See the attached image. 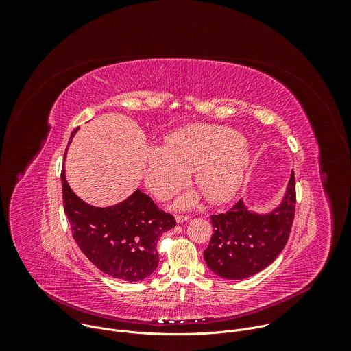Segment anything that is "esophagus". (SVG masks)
<instances>
[{
	"label": "esophagus",
	"mask_w": 351,
	"mask_h": 351,
	"mask_svg": "<svg viewBox=\"0 0 351 351\" xmlns=\"http://www.w3.org/2000/svg\"><path fill=\"white\" fill-rule=\"evenodd\" d=\"M175 219H176V222H178V223H183V222L189 221V219H190V217H189V215H176V217H175Z\"/></svg>",
	"instance_id": "obj_1"
}]
</instances>
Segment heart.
Segmentation results:
<instances>
[{"label": "heart", "mask_w": 351, "mask_h": 351, "mask_svg": "<svg viewBox=\"0 0 351 351\" xmlns=\"http://www.w3.org/2000/svg\"><path fill=\"white\" fill-rule=\"evenodd\" d=\"M165 145L145 149V184L167 198L180 189L193 171L194 182L210 203L230 199L240 189L250 165V149L243 136L226 126L197 123L167 136ZM194 191L180 197L179 206L197 202Z\"/></svg>", "instance_id": "heart-1"}]
</instances>
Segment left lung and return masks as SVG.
<instances>
[{"mask_svg": "<svg viewBox=\"0 0 351 351\" xmlns=\"http://www.w3.org/2000/svg\"><path fill=\"white\" fill-rule=\"evenodd\" d=\"M295 208L294 172L282 203L268 214L250 211L243 199L225 214L211 215L214 233L204 252L208 268L223 279H245L267 268L280 254L291 230Z\"/></svg>", "mask_w": 351, "mask_h": 351, "instance_id": "8db88e82", "label": "left lung"}]
</instances>
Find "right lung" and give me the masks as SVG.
I'll return each mask as SVG.
<instances>
[{
    "instance_id": "add662e5",
    "label": "right lung",
    "mask_w": 351,
    "mask_h": 351,
    "mask_svg": "<svg viewBox=\"0 0 351 351\" xmlns=\"http://www.w3.org/2000/svg\"><path fill=\"white\" fill-rule=\"evenodd\" d=\"M76 128L72 132H77ZM66 156V154H65ZM64 211L82 253L101 272L128 282L152 275L158 267L157 241L176 225L138 189L122 203L106 208L90 206L69 187L61 172Z\"/></svg>"
}]
</instances>
